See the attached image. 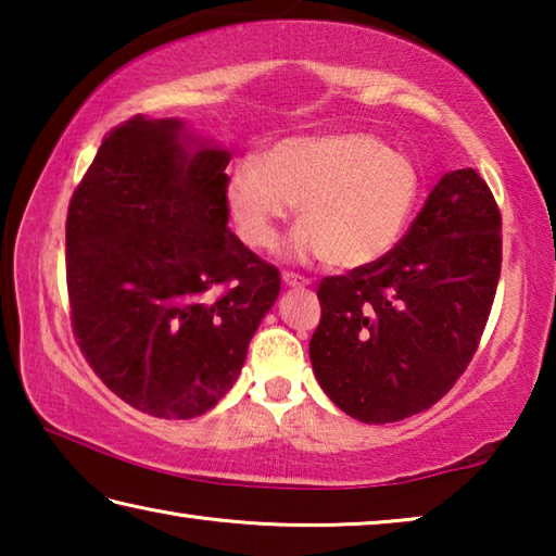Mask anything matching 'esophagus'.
<instances>
[{
    "label": "esophagus",
    "instance_id": "34e87169",
    "mask_svg": "<svg viewBox=\"0 0 556 556\" xmlns=\"http://www.w3.org/2000/svg\"><path fill=\"white\" fill-rule=\"evenodd\" d=\"M281 281H285L287 287H308V285H312V281H308L306 277H301V275H296V271H289V269L281 271Z\"/></svg>",
    "mask_w": 556,
    "mask_h": 556
}]
</instances>
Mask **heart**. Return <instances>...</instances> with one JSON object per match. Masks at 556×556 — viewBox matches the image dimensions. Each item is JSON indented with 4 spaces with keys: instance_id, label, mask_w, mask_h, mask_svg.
<instances>
[{
    "instance_id": "b5f03b06",
    "label": "heart",
    "mask_w": 556,
    "mask_h": 556,
    "mask_svg": "<svg viewBox=\"0 0 556 556\" xmlns=\"http://www.w3.org/2000/svg\"><path fill=\"white\" fill-rule=\"evenodd\" d=\"M421 178L412 159L365 131L289 137L232 168L225 203L240 238L271 250L296 205L294 252L328 267L382 260L407 232Z\"/></svg>"
}]
</instances>
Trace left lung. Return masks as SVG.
I'll list each match as a JSON object with an SVG mask.
<instances>
[{"label": "left lung", "mask_w": 556, "mask_h": 556, "mask_svg": "<svg viewBox=\"0 0 556 556\" xmlns=\"http://www.w3.org/2000/svg\"><path fill=\"white\" fill-rule=\"evenodd\" d=\"M501 208L473 168L441 176L382 260L324 277L308 343L336 407L388 425L437 404L468 368L503 265Z\"/></svg>", "instance_id": "8db88e82"}]
</instances>
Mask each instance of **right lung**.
Segmentation results:
<instances>
[{"instance_id":"1","label":"right lung","mask_w":556,"mask_h":556,"mask_svg":"<svg viewBox=\"0 0 556 556\" xmlns=\"http://www.w3.org/2000/svg\"><path fill=\"white\" fill-rule=\"evenodd\" d=\"M230 154L188 152L178 119L108 131L65 220L71 326L98 378L159 419L218 404L279 294L228 228Z\"/></svg>"}]
</instances>
